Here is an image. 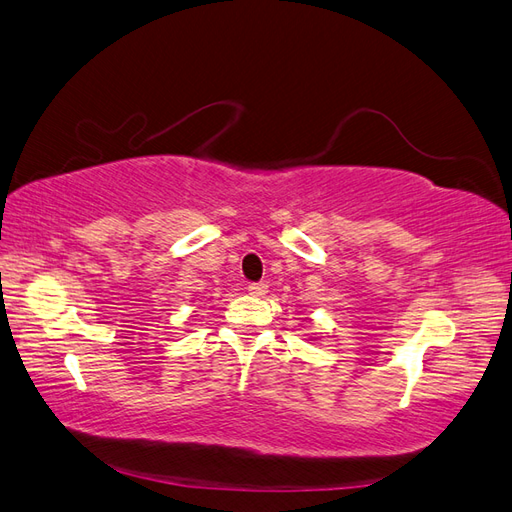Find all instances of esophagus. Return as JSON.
<instances>
[{"instance_id":"esophagus-1","label":"esophagus","mask_w":512,"mask_h":512,"mask_svg":"<svg viewBox=\"0 0 512 512\" xmlns=\"http://www.w3.org/2000/svg\"><path fill=\"white\" fill-rule=\"evenodd\" d=\"M246 289H248V294L255 296V298H264L268 294V285L266 283H251Z\"/></svg>"}]
</instances>
